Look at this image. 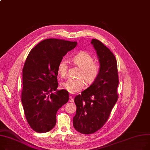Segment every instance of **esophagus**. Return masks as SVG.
I'll list each match as a JSON object with an SVG mask.
<instances>
[{
  "mask_svg": "<svg viewBox=\"0 0 150 150\" xmlns=\"http://www.w3.org/2000/svg\"><path fill=\"white\" fill-rule=\"evenodd\" d=\"M69 101L71 102V103H73L74 101V99L72 96H71V95L69 96Z\"/></svg>",
  "mask_w": 150,
  "mask_h": 150,
  "instance_id": "34e87169",
  "label": "esophagus"
}]
</instances>
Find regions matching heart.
<instances>
[{
	"instance_id": "obj_1",
	"label": "heart",
	"mask_w": 150,
	"mask_h": 150,
	"mask_svg": "<svg viewBox=\"0 0 150 150\" xmlns=\"http://www.w3.org/2000/svg\"><path fill=\"white\" fill-rule=\"evenodd\" d=\"M74 64L81 69L78 77L83 78L88 84L93 83L101 73V66L94 62L93 57L87 52L81 51L76 54L72 58ZM68 69L67 59H62L58 65V72L59 75H66ZM84 81L82 78H68L62 83L63 88L71 93L81 91L84 88Z\"/></svg>"
}]
</instances>
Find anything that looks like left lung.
Returning <instances> with one entry per match:
<instances>
[{"instance_id":"1","label":"left lung","mask_w":150,"mask_h":150,"mask_svg":"<svg viewBox=\"0 0 150 150\" xmlns=\"http://www.w3.org/2000/svg\"><path fill=\"white\" fill-rule=\"evenodd\" d=\"M101 73L96 80L75 98L76 105L73 125L76 130L84 134L97 132L107 121L117 101L119 84L116 59L102 42L92 39Z\"/></svg>"}]
</instances>
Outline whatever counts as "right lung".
I'll return each instance as SVG.
<instances>
[{
  "label": "right lung",
  "mask_w": 150,
  "mask_h": 150,
  "mask_svg": "<svg viewBox=\"0 0 150 150\" xmlns=\"http://www.w3.org/2000/svg\"><path fill=\"white\" fill-rule=\"evenodd\" d=\"M76 45V42L46 39L26 58L23 68L22 103L29 125L37 133L47 132L55 127L57 111L69 101L67 91L57 90V69L61 59Z\"/></svg>",
  "instance_id": "right-lung-1"
}]
</instances>
